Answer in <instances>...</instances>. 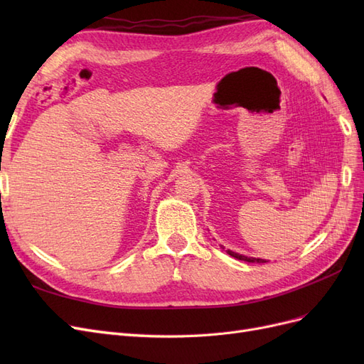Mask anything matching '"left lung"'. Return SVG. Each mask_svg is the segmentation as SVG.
I'll use <instances>...</instances> for the list:
<instances>
[{"mask_svg":"<svg viewBox=\"0 0 364 364\" xmlns=\"http://www.w3.org/2000/svg\"><path fill=\"white\" fill-rule=\"evenodd\" d=\"M225 249V247H223ZM230 257H234L237 259H241V261H247V262H267L266 259H261V258H252V257H245V255H240V253L237 252H232V250H226Z\"/></svg>","mask_w":364,"mask_h":364,"instance_id":"8db88e82","label":"left lung"}]
</instances>
